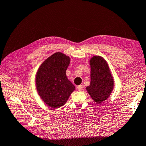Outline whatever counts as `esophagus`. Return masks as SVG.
Masks as SVG:
<instances>
[{
  "instance_id": "34e87169",
  "label": "esophagus",
  "mask_w": 146,
  "mask_h": 146,
  "mask_svg": "<svg viewBox=\"0 0 146 146\" xmlns=\"http://www.w3.org/2000/svg\"><path fill=\"white\" fill-rule=\"evenodd\" d=\"M77 88H78V90L79 91H82L83 89V85H78V86H77Z\"/></svg>"
}]
</instances>
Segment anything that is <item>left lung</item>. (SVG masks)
<instances>
[{"mask_svg": "<svg viewBox=\"0 0 146 146\" xmlns=\"http://www.w3.org/2000/svg\"><path fill=\"white\" fill-rule=\"evenodd\" d=\"M90 84L86 90L96 103L101 104L111 95L114 80L106 61L100 56H94L89 61Z\"/></svg>", "mask_w": 146, "mask_h": 146, "instance_id": "1", "label": "left lung"}]
</instances>
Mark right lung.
<instances>
[{
	"label": "right lung",
	"instance_id": "right-lung-1",
	"mask_svg": "<svg viewBox=\"0 0 146 146\" xmlns=\"http://www.w3.org/2000/svg\"><path fill=\"white\" fill-rule=\"evenodd\" d=\"M70 58L60 52L48 57L40 66L35 83L37 92L48 106L57 109L64 105L75 87L66 75Z\"/></svg>",
	"mask_w": 146,
	"mask_h": 146
}]
</instances>
